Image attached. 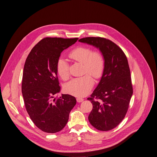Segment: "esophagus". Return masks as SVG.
I'll return each instance as SVG.
<instances>
[{
    "instance_id": "esophagus-1",
    "label": "esophagus",
    "mask_w": 157,
    "mask_h": 157,
    "mask_svg": "<svg viewBox=\"0 0 157 157\" xmlns=\"http://www.w3.org/2000/svg\"><path fill=\"white\" fill-rule=\"evenodd\" d=\"M77 102H82L83 101V99H82V98H77Z\"/></svg>"
}]
</instances>
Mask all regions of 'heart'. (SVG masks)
Masks as SVG:
<instances>
[{
	"label": "heart",
	"mask_w": 157,
	"mask_h": 157,
	"mask_svg": "<svg viewBox=\"0 0 157 157\" xmlns=\"http://www.w3.org/2000/svg\"><path fill=\"white\" fill-rule=\"evenodd\" d=\"M68 56L74 61L83 63L85 73H89L96 78L102 77L105 68V60L100 52H93L87 46H78L71 50ZM56 68L58 75L62 79L67 80L69 78V65L64 59H58ZM90 75L86 74L71 80L65 83V91L77 97L86 96L94 86V80Z\"/></svg>",
	"instance_id": "1"
}]
</instances>
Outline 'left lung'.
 <instances>
[{
  "mask_svg": "<svg viewBox=\"0 0 157 157\" xmlns=\"http://www.w3.org/2000/svg\"><path fill=\"white\" fill-rule=\"evenodd\" d=\"M78 41L98 48L104 58V73L90 98H87L93 105L88 119L97 129L111 130L125 117L132 95L127 58L117 45L105 38L87 37Z\"/></svg>",
  "mask_w": 157,
  "mask_h": 157,
  "instance_id": "1",
  "label": "left lung"
}]
</instances>
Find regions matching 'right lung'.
Here are the masks:
<instances>
[{
	"instance_id": "add662e5",
	"label": "right lung",
	"mask_w": 157,
	"mask_h": 157,
	"mask_svg": "<svg viewBox=\"0 0 157 157\" xmlns=\"http://www.w3.org/2000/svg\"><path fill=\"white\" fill-rule=\"evenodd\" d=\"M78 38H45L36 44L24 67L22 94L26 111L34 124L48 133L67 124L76 99L69 94L55 98L60 92L57 62L61 53Z\"/></svg>"
}]
</instances>
